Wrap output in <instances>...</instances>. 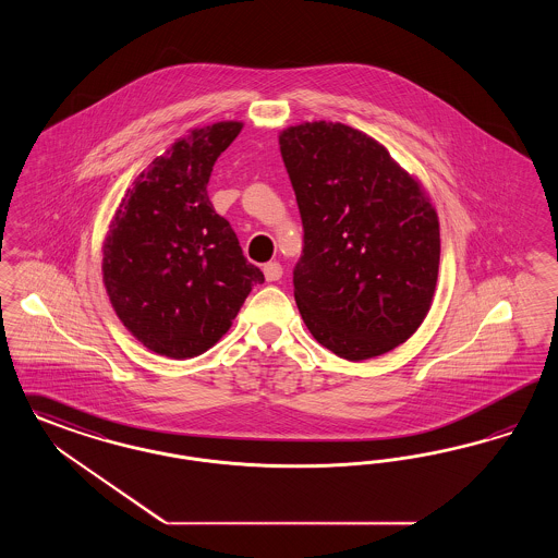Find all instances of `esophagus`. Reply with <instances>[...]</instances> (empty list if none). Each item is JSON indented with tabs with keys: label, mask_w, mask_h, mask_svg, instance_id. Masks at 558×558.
I'll use <instances>...</instances> for the list:
<instances>
[{
	"label": "esophagus",
	"mask_w": 558,
	"mask_h": 558,
	"mask_svg": "<svg viewBox=\"0 0 558 558\" xmlns=\"http://www.w3.org/2000/svg\"><path fill=\"white\" fill-rule=\"evenodd\" d=\"M264 276H266L268 282L280 280V278H282V266H280L278 262H269V264L264 266Z\"/></svg>",
	"instance_id": "obj_1"
}]
</instances>
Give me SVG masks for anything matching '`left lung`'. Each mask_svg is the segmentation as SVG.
<instances>
[{
    "mask_svg": "<svg viewBox=\"0 0 558 558\" xmlns=\"http://www.w3.org/2000/svg\"><path fill=\"white\" fill-rule=\"evenodd\" d=\"M303 222L294 301L313 338L349 361L402 344L429 312L440 264L432 203L372 136L340 122L280 134Z\"/></svg>",
    "mask_w": 558,
    "mask_h": 558,
    "instance_id": "8db88e82",
    "label": "left lung"
}]
</instances>
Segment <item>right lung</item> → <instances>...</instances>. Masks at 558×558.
Wrapping results in <instances>:
<instances>
[{"label":"right lung","instance_id":"1","mask_svg":"<svg viewBox=\"0 0 558 558\" xmlns=\"http://www.w3.org/2000/svg\"><path fill=\"white\" fill-rule=\"evenodd\" d=\"M241 122L195 129L124 195L104 245V282L122 324L157 355L197 357L264 282L207 197L214 163Z\"/></svg>","mask_w":558,"mask_h":558}]
</instances>
